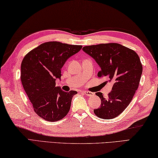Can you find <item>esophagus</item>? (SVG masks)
I'll use <instances>...</instances> for the list:
<instances>
[{"label": "esophagus", "mask_w": 158, "mask_h": 158, "mask_svg": "<svg viewBox=\"0 0 158 158\" xmlns=\"http://www.w3.org/2000/svg\"><path fill=\"white\" fill-rule=\"evenodd\" d=\"M82 93L87 96H93L94 95V94L93 92H89V91H82Z\"/></svg>", "instance_id": "obj_1"}]
</instances>
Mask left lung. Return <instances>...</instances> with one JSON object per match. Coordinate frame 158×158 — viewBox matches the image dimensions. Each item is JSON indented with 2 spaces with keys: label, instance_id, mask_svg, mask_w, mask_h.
Instances as JSON below:
<instances>
[{
  "label": "left lung",
  "instance_id": "left-lung-1",
  "mask_svg": "<svg viewBox=\"0 0 158 158\" xmlns=\"http://www.w3.org/2000/svg\"><path fill=\"white\" fill-rule=\"evenodd\" d=\"M82 50L101 68L98 77L106 76L113 83L107 97H103L101 92L96 93L101 104L94 112L103 119L118 117L128 106L139 87L143 70L139 55L133 50L117 43L86 46Z\"/></svg>",
  "mask_w": 158,
  "mask_h": 158
}]
</instances>
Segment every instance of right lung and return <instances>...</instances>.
<instances>
[{
    "label": "right lung",
    "instance_id": "1",
    "mask_svg": "<svg viewBox=\"0 0 158 158\" xmlns=\"http://www.w3.org/2000/svg\"><path fill=\"white\" fill-rule=\"evenodd\" d=\"M59 41L40 44L25 55L21 66V81L36 114L48 121L61 120L68 114L76 91L65 92L55 87L62 76L61 69L68 58L82 48Z\"/></svg>",
    "mask_w": 158,
    "mask_h": 158
}]
</instances>
